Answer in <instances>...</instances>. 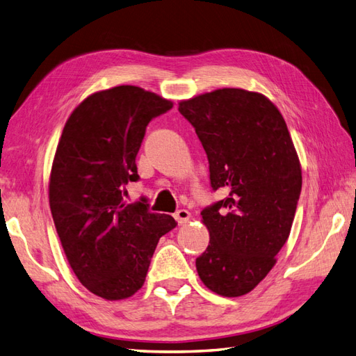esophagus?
<instances>
[{
  "mask_svg": "<svg viewBox=\"0 0 356 356\" xmlns=\"http://www.w3.org/2000/svg\"><path fill=\"white\" fill-rule=\"evenodd\" d=\"M175 218H176V221H177L180 225H184V224L189 222V220H191V212L186 211V209H180V211H177V212L175 213Z\"/></svg>",
  "mask_w": 356,
  "mask_h": 356,
  "instance_id": "1",
  "label": "esophagus"
}]
</instances>
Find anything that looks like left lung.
Returning <instances> with one entry per match:
<instances>
[{
	"label": "left lung",
	"instance_id": "8db88e82",
	"mask_svg": "<svg viewBox=\"0 0 356 356\" xmlns=\"http://www.w3.org/2000/svg\"><path fill=\"white\" fill-rule=\"evenodd\" d=\"M195 127L221 202L202 222L211 242L195 260L198 277L215 293L247 295L275 266L302 188V171L278 108L256 91L220 88L179 102Z\"/></svg>",
	"mask_w": 356,
	"mask_h": 356
}]
</instances>
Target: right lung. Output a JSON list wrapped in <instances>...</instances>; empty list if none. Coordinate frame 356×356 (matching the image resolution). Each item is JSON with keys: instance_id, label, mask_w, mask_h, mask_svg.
I'll use <instances>...</instances> for the list:
<instances>
[{"instance_id": "right-lung-1", "label": "right lung", "mask_w": 356, "mask_h": 356, "mask_svg": "<svg viewBox=\"0 0 356 356\" xmlns=\"http://www.w3.org/2000/svg\"><path fill=\"white\" fill-rule=\"evenodd\" d=\"M171 100L135 86L90 95L70 114L49 177V206L69 265L79 282L106 300L132 296L175 218L149 212L145 200L123 203L140 179L135 158L152 118Z\"/></svg>"}]
</instances>
